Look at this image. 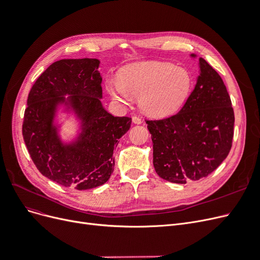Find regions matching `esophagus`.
I'll use <instances>...</instances> for the list:
<instances>
[{
    "instance_id": "1",
    "label": "esophagus",
    "mask_w": 260,
    "mask_h": 260,
    "mask_svg": "<svg viewBox=\"0 0 260 260\" xmlns=\"http://www.w3.org/2000/svg\"><path fill=\"white\" fill-rule=\"evenodd\" d=\"M132 122L135 123V124H140V123H142V119H141L140 117L133 116V117H132Z\"/></svg>"
}]
</instances>
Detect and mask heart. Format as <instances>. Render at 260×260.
Masks as SVG:
<instances>
[{"instance_id": "obj_1", "label": "heart", "mask_w": 260, "mask_h": 260, "mask_svg": "<svg viewBox=\"0 0 260 260\" xmlns=\"http://www.w3.org/2000/svg\"><path fill=\"white\" fill-rule=\"evenodd\" d=\"M193 79L188 70L166 61H141L123 67L119 79L109 80L106 89L114 100L127 103L139 98L143 113L154 118L168 117L182 107Z\"/></svg>"}]
</instances>
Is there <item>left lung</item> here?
Returning a JSON list of instances; mask_svg holds the SVG:
<instances>
[{"label": "left lung", "instance_id": "1", "mask_svg": "<svg viewBox=\"0 0 260 260\" xmlns=\"http://www.w3.org/2000/svg\"><path fill=\"white\" fill-rule=\"evenodd\" d=\"M146 123L156 174L172 183L185 184L207 177L231 149V100L221 77L202 57L195 88L181 111Z\"/></svg>", "mask_w": 260, "mask_h": 260}]
</instances>
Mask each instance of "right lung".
<instances>
[{
	"instance_id": "add662e5",
	"label": "right lung",
	"mask_w": 260,
	"mask_h": 260,
	"mask_svg": "<svg viewBox=\"0 0 260 260\" xmlns=\"http://www.w3.org/2000/svg\"><path fill=\"white\" fill-rule=\"evenodd\" d=\"M98 58L53 62L30 90L22 137L41 174L59 185L89 190L106 183L114 148L130 129V117H115L102 104ZM73 117L77 129L66 139L61 118Z\"/></svg>"
}]
</instances>
